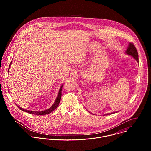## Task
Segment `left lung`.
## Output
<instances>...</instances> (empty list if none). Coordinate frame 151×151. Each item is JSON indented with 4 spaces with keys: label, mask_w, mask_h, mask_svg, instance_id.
<instances>
[{
    "label": "left lung",
    "mask_w": 151,
    "mask_h": 151,
    "mask_svg": "<svg viewBox=\"0 0 151 151\" xmlns=\"http://www.w3.org/2000/svg\"><path fill=\"white\" fill-rule=\"evenodd\" d=\"M126 53L128 55H129L131 56H132V58H134L136 61L137 62H138V52H137V50L135 47V46L134 45V44H132V43H129V46L127 49V50H126ZM117 113V112H113V113H107L105 115H108V114H113V113Z\"/></svg>",
    "instance_id": "left-lung-1"
}]
</instances>
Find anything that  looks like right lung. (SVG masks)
<instances>
[{
    "label": "right lung",
    "instance_id": "add662e5",
    "mask_svg": "<svg viewBox=\"0 0 151 151\" xmlns=\"http://www.w3.org/2000/svg\"><path fill=\"white\" fill-rule=\"evenodd\" d=\"M12 61H11L10 62V64L9 65V69H8V72L9 71V69H10V67L12 65ZM63 86V84L62 85V86H60V89H59V93H58V95L56 98V100L54 102V104H53V105L50 107V108L46 109V110H45L43 111H31V110H26V109H24L23 108H20V106H18L17 105V107H19V108L22 110V111H25V112H27V113H30V114H36V115H45V114H47L51 112H52L53 110H55L57 107L59 106V103L60 102V99H61V96H62V87Z\"/></svg>",
    "mask_w": 151,
    "mask_h": 151
}]
</instances>
